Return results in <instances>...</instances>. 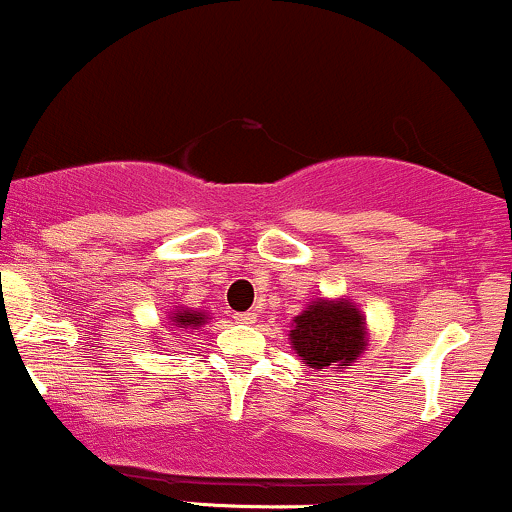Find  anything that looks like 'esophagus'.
<instances>
[{
	"label": "esophagus",
	"mask_w": 512,
	"mask_h": 512,
	"mask_svg": "<svg viewBox=\"0 0 512 512\" xmlns=\"http://www.w3.org/2000/svg\"><path fill=\"white\" fill-rule=\"evenodd\" d=\"M237 321H239V324H256V312L237 314Z\"/></svg>",
	"instance_id": "1"
}]
</instances>
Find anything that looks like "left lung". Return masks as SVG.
<instances>
[{"instance_id":"8db88e82","label":"left lung","mask_w":512,"mask_h":512,"mask_svg":"<svg viewBox=\"0 0 512 512\" xmlns=\"http://www.w3.org/2000/svg\"><path fill=\"white\" fill-rule=\"evenodd\" d=\"M292 348L314 370L341 367L358 360L365 348V321L348 302H314L295 317Z\"/></svg>"}]
</instances>
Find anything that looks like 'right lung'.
Segmentation results:
<instances>
[{"label":"right lung","instance_id":"right-lung-1","mask_svg":"<svg viewBox=\"0 0 512 512\" xmlns=\"http://www.w3.org/2000/svg\"><path fill=\"white\" fill-rule=\"evenodd\" d=\"M205 319H208V317H205L203 312H191V309L174 314V324L179 326V329H191V326H200V324H205Z\"/></svg>","mask_w":512,"mask_h":512}]
</instances>
